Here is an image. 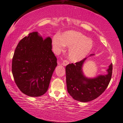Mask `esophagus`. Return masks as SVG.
Segmentation results:
<instances>
[{"label":"esophagus","mask_w":123,"mask_h":123,"mask_svg":"<svg viewBox=\"0 0 123 123\" xmlns=\"http://www.w3.org/2000/svg\"><path fill=\"white\" fill-rule=\"evenodd\" d=\"M69 63V62L68 61H67V60H64V61H63V62H62V64L63 65V66H66L67 64H68Z\"/></svg>","instance_id":"obj_1"}]
</instances>
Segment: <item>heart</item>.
Instances as JSON below:
<instances>
[{"mask_svg": "<svg viewBox=\"0 0 123 123\" xmlns=\"http://www.w3.org/2000/svg\"><path fill=\"white\" fill-rule=\"evenodd\" d=\"M65 45L69 47L68 57L73 62L81 61L89 54L93 46L92 41L83 34L75 31H69L61 36L53 38V46L57 52L62 51Z\"/></svg>", "mask_w": 123, "mask_h": 123, "instance_id": "obj_1", "label": "heart"}]
</instances>
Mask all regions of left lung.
<instances>
[{
	"label": "left lung",
	"mask_w": 123,
	"mask_h": 123,
	"mask_svg": "<svg viewBox=\"0 0 123 123\" xmlns=\"http://www.w3.org/2000/svg\"><path fill=\"white\" fill-rule=\"evenodd\" d=\"M90 54L89 56L94 55ZM86 57L75 64H69L66 67L68 92L74 99L81 102H88L95 99L106 90L111 80L113 64L107 70V74H100L93 78L84 75L82 67Z\"/></svg>",
	"instance_id": "8db88e82"
}]
</instances>
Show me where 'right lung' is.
Here are the masks:
<instances>
[{"mask_svg":"<svg viewBox=\"0 0 123 123\" xmlns=\"http://www.w3.org/2000/svg\"><path fill=\"white\" fill-rule=\"evenodd\" d=\"M56 66L51 37L43 39L37 32H33L18 44L12 57V73L23 93L39 97L48 90Z\"/></svg>","mask_w":123,"mask_h":123,"instance_id":"right-lung-1","label":"right lung"}]
</instances>
